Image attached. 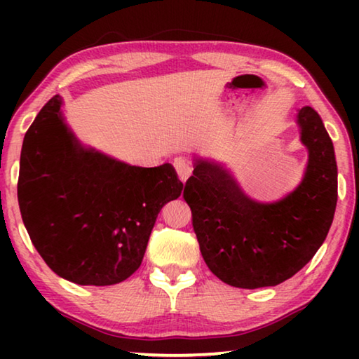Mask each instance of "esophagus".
I'll return each mask as SVG.
<instances>
[{
	"instance_id": "esophagus-1",
	"label": "esophagus",
	"mask_w": 359,
	"mask_h": 359,
	"mask_svg": "<svg viewBox=\"0 0 359 359\" xmlns=\"http://www.w3.org/2000/svg\"><path fill=\"white\" fill-rule=\"evenodd\" d=\"M174 169H175V172H177L179 179L182 182H185L193 172V165L187 160L185 156H177L174 160Z\"/></svg>"
}]
</instances>
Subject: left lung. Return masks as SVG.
Masks as SVG:
<instances>
[{"mask_svg":"<svg viewBox=\"0 0 359 359\" xmlns=\"http://www.w3.org/2000/svg\"><path fill=\"white\" fill-rule=\"evenodd\" d=\"M309 150L304 179L280 201L258 203L226 169L194 160L184 198L209 269L238 288H263L288 280L313 258L331 228L337 204L334 145L312 107L297 114Z\"/></svg>","mask_w":359,"mask_h":359,"instance_id":"left-lung-1","label":"left lung"}]
</instances>
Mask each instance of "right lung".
I'll return each instance as SVG.
<instances>
[{
	"instance_id": "obj_1",
	"label": "right lung",
	"mask_w": 359,
	"mask_h": 359,
	"mask_svg": "<svg viewBox=\"0 0 359 359\" xmlns=\"http://www.w3.org/2000/svg\"><path fill=\"white\" fill-rule=\"evenodd\" d=\"M48 100L22 145L17 194L33 245L57 276L77 285L123 282L142 263L163 205L184 184L165 163L139 168L85 149Z\"/></svg>"
}]
</instances>
